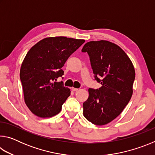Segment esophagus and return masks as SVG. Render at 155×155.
<instances>
[{
    "label": "esophagus",
    "instance_id": "obj_1",
    "mask_svg": "<svg viewBox=\"0 0 155 155\" xmlns=\"http://www.w3.org/2000/svg\"><path fill=\"white\" fill-rule=\"evenodd\" d=\"M72 91H78V88H74V87H72Z\"/></svg>",
    "mask_w": 155,
    "mask_h": 155
}]
</instances>
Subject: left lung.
Here are the masks:
<instances>
[{
    "label": "left lung",
    "mask_w": 155,
    "mask_h": 155,
    "mask_svg": "<svg viewBox=\"0 0 155 155\" xmlns=\"http://www.w3.org/2000/svg\"><path fill=\"white\" fill-rule=\"evenodd\" d=\"M81 51L88 53L95 79L102 85L97 90H88L83 115L95 125L107 124L116 118L130 101L135 78L134 66L125 52L111 41H89Z\"/></svg>",
    "instance_id": "8db88e82"
}]
</instances>
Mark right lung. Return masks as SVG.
<instances>
[{"label":"right lung","mask_w":155,"mask_h":155,"mask_svg":"<svg viewBox=\"0 0 155 155\" xmlns=\"http://www.w3.org/2000/svg\"><path fill=\"white\" fill-rule=\"evenodd\" d=\"M84 40L50 37L38 41L26 54L20 77L25 104L40 117H51L61 111L70 90L57 78L64 74L61 68Z\"/></svg>","instance_id":"right-lung-1"}]
</instances>
